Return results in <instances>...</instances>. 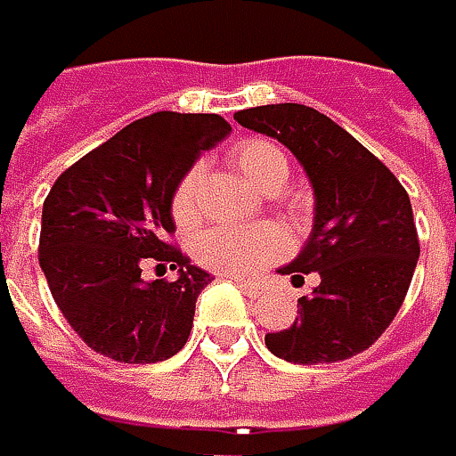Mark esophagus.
<instances>
[{"mask_svg": "<svg viewBox=\"0 0 456 456\" xmlns=\"http://www.w3.org/2000/svg\"><path fill=\"white\" fill-rule=\"evenodd\" d=\"M236 285H239V288L244 290L248 298H259V296L265 293V288H262V285H256V282H246V280H236Z\"/></svg>", "mask_w": 456, "mask_h": 456, "instance_id": "obj_1", "label": "esophagus"}]
</instances>
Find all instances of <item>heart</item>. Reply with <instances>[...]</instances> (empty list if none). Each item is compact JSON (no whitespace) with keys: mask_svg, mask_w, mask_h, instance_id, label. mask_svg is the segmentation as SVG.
<instances>
[{"mask_svg":"<svg viewBox=\"0 0 456 456\" xmlns=\"http://www.w3.org/2000/svg\"><path fill=\"white\" fill-rule=\"evenodd\" d=\"M231 163L262 191H280L290 176L285 150L265 137H246L231 150ZM202 166H189L171 191V217L179 228H194L202 217L197 189ZM200 265L225 277H254L285 254V236L273 225L212 228L194 246Z\"/></svg>","mask_w":456,"mask_h":456,"instance_id":"obj_1","label":"heart"}]
</instances>
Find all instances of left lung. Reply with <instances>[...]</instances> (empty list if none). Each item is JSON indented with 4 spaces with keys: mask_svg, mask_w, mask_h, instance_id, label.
Here are the masks:
<instances>
[{
    "mask_svg": "<svg viewBox=\"0 0 456 456\" xmlns=\"http://www.w3.org/2000/svg\"><path fill=\"white\" fill-rule=\"evenodd\" d=\"M275 137L309 174L316 215L304 251L280 273L319 285L298 298L296 322L267 332V347L290 363H338L392 324L418 265L420 241L405 186L340 124L301 103L256 106L233 116Z\"/></svg>",
    "mask_w": 456,
    "mask_h": 456,
    "instance_id": "8db88e82",
    "label": "left lung"
}]
</instances>
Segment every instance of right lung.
I'll return each mask as SVG.
<instances>
[{
    "mask_svg": "<svg viewBox=\"0 0 456 456\" xmlns=\"http://www.w3.org/2000/svg\"><path fill=\"white\" fill-rule=\"evenodd\" d=\"M231 132L217 114L158 111L90 150L51 186L38 262L69 327L118 363H158L189 340L194 304L212 277L171 236V191L181 174ZM180 267L176 281L142 267Z\"/></svg>",
    "mask_w": 456,
    "mask_h": 456,
    "instance_id": "1",
    "label": "right lung"
}]
</instances>
